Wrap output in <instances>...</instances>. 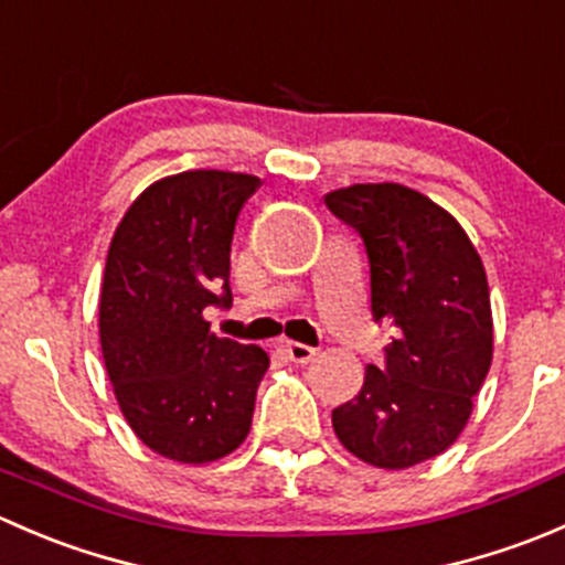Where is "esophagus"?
Masks as SVG:
<instances>
[{"mask_svg":"<svg viewBox=\"0 0 565 565\" xmlns=\"http://www.w3.org/2000/svg\"><path fill=\"white\" fill-rule=\"evenodd\" d=\"M284 352H287L289 361H295V363H309V361H315V355H317L315 347L300 344V341H287V344H284Z\"/></svg>","mask_w":565,"mask_h":565,"instance_id":"1","label":"esophagus"}]
</instances>
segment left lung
Returning <instances> with one entry per match:
<instances>
[{
    "mask_svg": "<svg viewBox=\"0 0 565 565\" xmlns=\"http://www.w3.org/2000/svg\"><path fill=\"white\" fill-rule=\"evenodd\" d=\"M369 256L372 317L388 330L383 361L333 409L341 446L385 470L446 451L492 366V309L481 256L454 215L396 182L324 196Z\"/></svg>",
    "mask_w": 565,
    "mask_h": 565,
    "instance_id": "obj_1",
    "label": "left lung"
}]
</instances>
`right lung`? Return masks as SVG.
Instances as JSON below:
<instances>
[{"mask_svg":"<svg viewBox=\"0 0 565 565\" xmlns=\"http://www.w3.org/2000/svg\"><path fill=\"white\" fill-rule=\"evenodd\" d=\"M254 174L182 172L130 204L106 256L100 347L119 409L161 457L204 465L246 440L270 358L218 339L204 309H230V254Z\"/></svg>","mask_w":565,"mask_h":565,"instance_id":"right-lung-1","label":"right lung"}]
</instances>
